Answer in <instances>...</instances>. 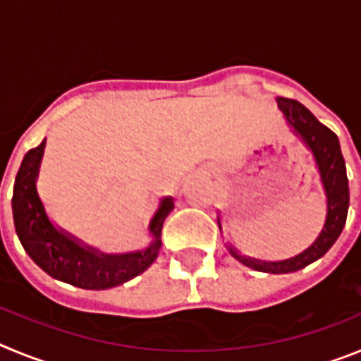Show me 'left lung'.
<instances>
[{
    "label": "left lung",
    "instance_id": "left-lung-1",
    "mask_svg": "<svg viewBox=\"0 0 361 361\" xmlns=\"http://www.w3.org/2000/svg\"><path fill=\"white\" fill-rule=\"evenodd\" d=\"M276 101H279V108L282 110L283 117L293 128V132L305 142V146L311 149L312 157L317 161L325 197H327L325 224L317 240L312 242L304 253L296 255L289 260L264 262V260H257V258L244 257L233 247H229V253L237 258L238 262L251 267V269L273 273V275H283V273L304 269L305 266L324 257L331 250V245L336 242V238L340 237V233L345 226L347 209H349V180H347L345 161H343L336 133L331 132L325 124H322L317 117L312 116L304 104L295 101V99L279 97Z\"/></svg>",
    "mask_w": 361,
    "mask_h": 361
}]
</instances>
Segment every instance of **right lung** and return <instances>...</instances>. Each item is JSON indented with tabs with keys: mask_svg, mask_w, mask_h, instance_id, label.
<instances>
[{
	"mask_svg": "<svg viewBox=\"0 0 361 361\" xmlns=\"http://www.w3.org/2000/svg\"><path fill=\"white\" fill-rule=\"evenodd\" d=\"M43 152L44 139L39 146L28 149L16 175L12 195L16 233L28 257L52 279L94 291L116 288L148 269L161 251L162 224L173 209V199L164 197L149 220L153 240L148 247L123 255L101 253L50 222L36 188Z\"/></svg>",
	"mask_w": 361,
	"mask_h": 361,
	"instance_id": "add662e5",
	"label": "right lung"
}]
</instances>
